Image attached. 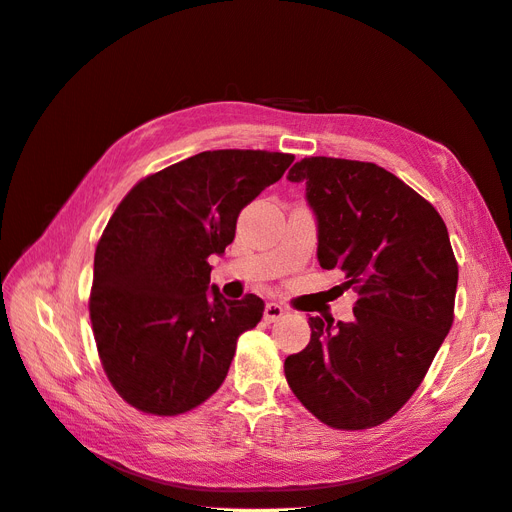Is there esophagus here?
I'll use <instances>...</instances> for the list:
<instances>
[{"label":"esophagus","mask_w":512,"mask_h":512,"mask_svg":"<svg viewBox=\"0 0 512 512\" xmlns=\"http://www.w3.org/2000/svg\"><path fill=\"white\" fill-rule=\"evenodd\" d=\"M285 313V309L277 303H266L264 307V320L270 324V322H277L281 316Z\"/></svg>","instance_id":"obj_1"}]
</instances>
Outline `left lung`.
I'll return each mask as SVG.
<instances>
[{"mask_svg": "<svg viewBox=\"0 0 512 512\" xmlns=\"http://www.w3.org/2000/svg\"><path fill=\"white\" fill-rule=\"evenodd\" d=\"M318 218V259L342 270L355 320L309 318L305 350L285 359L294 396L322 424L365 430L406 404L454 322L458 264L424 196L372 162L305 157L290 168Z\"/></svg>", "mask_w": 512, "mask_h": 512, "instance_id": "left-lung-1", "label": "left lung"}]
</instances>
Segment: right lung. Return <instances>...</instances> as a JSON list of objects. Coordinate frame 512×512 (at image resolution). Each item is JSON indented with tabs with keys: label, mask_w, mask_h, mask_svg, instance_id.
Returning <instances> with one entry per match:
<instances>
[{
	"label": "right lung",
	"mask_w": 512,
	"mask_h": 512,
	"mask_svg": "<svg viewBox=\"0 0 512 512\" xmlns=\"http://www.w3.org/2000/svg\"><path fill=\"white\" fill-rule=\"evenodd\" d=\"M292 162V153L203 151L140 179L114 209L88 311L103 372L134 409L188 413L225 381L264 300L207 292V259L225 253L242 209Z\"/></svg>",
	"instance_id": "add662e5"
}]
</instances>
